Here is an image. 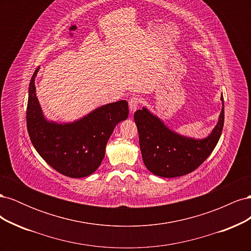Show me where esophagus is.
Here are the masks:
<instances>
[{"label":"esophagus","mask_w":251,"mask_h":251,"mask_svg":"<svg viewBox=\"0 0 251 251\" xmlns=\"http://www.w3.org/2000/svg\"><path fill=\"white\" fill-rule=\"evenodd\" d=\"M140 102H141V98L138 97V96H134V97L131 98L130 101H128V105H130L131 113H134L136 110H137Z\"/></svg>","instance_id":"34e87169"}]
</instances>
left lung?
<instances>
[{
	"mask_svg": "<svg viewBox=\"0 0 251 251\" xmlns=\"http://www.w3.org/2000/svg\"><path fill=\"white\" fill-rule=\"evenodd\" d=\"M219 121L204 139H194L173 132L147 108L134 114L139 146L147 169L156 176L175 178L192 173L206 160L221 137L224 126V102Z\"/></svg>",
	"mask_w": 251,
	"mask_h": 251,
	"instance_id": "left-lung-1",
	"label": "left lung"
}]
</instances>
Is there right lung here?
<instances>
[{"label":"right lung","mask_w":251,"mask_h":251,"mask_svg":"<svg viewBox=\"0 0 251 251\" xmlns=\"http://www.w3.org/2000/svg\"><path fill=\"white\" fill-rule=\"evenodd\" d=\"M39 69L29 85L26 120L30 140L40 156L58 173L70 178L87 177L100 168L114 128L127 118V102L104 104L70 124L48 121L35 93Z\"/></svg>","instance_id":"obj_1"}]
</instances>
